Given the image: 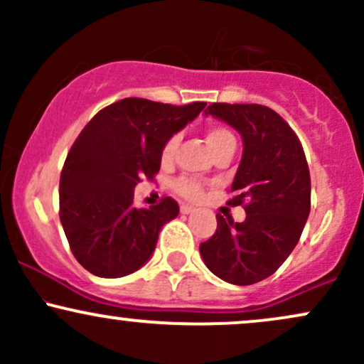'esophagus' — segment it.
Masks as SVG:
<instances>
[{"instance_id": "esophagus-1", "label": "esophagus", "mask_w": 364, "mask_h": 364, "mask_svg": "<svg viewBox=\"0 0 364 364\" xmlns=\"http://www.w3.org/2000/svg\"><path fill=\"white\" fill-rule=\"evenodd\" d=\"M179 210H181V214H183V215H190V214H193V212H195V207L186 205V203H183V205H181V208H179Z\"/></svg>"}]
</instances>
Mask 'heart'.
Wrapping results in <instances>:
<instances>
[{
  "mask_svg": "<svg viewBox=\"0 0 364 364\" xmlns=\"http://www.w3.org/2000/svg\"><path fill=\"white\" fill-rule=\"evenodd\" d=\"M205 141L208 149L212 150V154L219 152V150L228 149V147H236V139L229 129L225 128H210L205 135ZM178 149V136H171V139L166 141L164 147H162L161 152V161L162 164H169L173 161L174 154H176ZM176 190L179 195H183L188 200H200L203 196V188L196 179L191 178H183L176 183Z\"/></svg>",
  "mask_w": 364,
  "mask_h": 364,
  "instance_id": "1",
  "label": "heart"
}]
</instances>
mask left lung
<instances>
[{"mask_svg": "<svg viewBox=\"0 0 364 364\" xmlns=\"http://www.w3.org/2000/svg\"><path fill=\"white\" fill-rule=\"evenodd\" d=\"M205 116L240 133L243 156L231 191L246 202L243 223L217 215V231L200 245L212 274L236 286L270 277L298 245L310 215V169L298 136L277 112L260 104L215 102Z\"/></svg>", "mask_w": 364, "mask_h": 364, "instance_id": "obj_1", "label": "left lung"}]
</instances>
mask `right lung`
I'll return each instance as SVG.
<instances>
[{"instance_id": "1", "label": "right lung", "mask_w": 364, "mask_h": 364, "mask_svg": "<svg viewBox=\"0 0 364 364\" xmlns=\"http://www.w3.org/2000/svg\"><path fill=\"white\" fill-rule=\"evenodd\" d=\"M128 97L99 111L82 129L60 179V219L83 269L104 279L124 277L150 260L162 225L178 203L135 207L140 178L161 169V152L205 107Z\"/></svg>"}]
</instances>
